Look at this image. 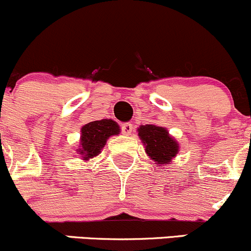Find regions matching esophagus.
Wrapping results in <instances>:
<instances>
[{
	"instance_id": "34e87169",
	"label": "esophagus",
	"mask_w": 251,
	"mask_h": 251,
	"mask_svg": "<svg viewBox=\"0 0 251 251\" xmlns=\"http://www.w3.org/2000/svg\"><path fill=\"white\" fill-rule=\"evenodd\" d=\"M121 129H122V133L125 134V135H129V134H131V131H133L134 126L130 122H126L121 126Z\"/></svg>"
}]
</instances>
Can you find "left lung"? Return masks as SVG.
I'll return each instance as SVG.
<instances>
[{
  "label": "left lung",
  "mask_w": 251,
  "mask_h": 251,
  "mask_svg": "<svg viewBox=\"0 0 251 251\" xmlns=\"http://www.w3.org/2000/svg\"><path fill=\"white\" fill-rule=\"evenodd\" d=\"M139 136L146 146V153L158 164H168L178 153V145L163 126H141Z\"/></svg>",
  "instance_id": "1"
}]
</instances>
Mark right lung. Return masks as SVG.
<instances>
[{"instance_id": "obj_1", "label": "right lung", "mask_w": 251, "mask_h": 251, "mask_svg": "<svg viewBox=\"0 0 251 251\" xmlns=\"http://www.w3.org/2000/svg\"><path fill=\"white\" fill-rule=\"evenodd\" d=\"M120 133V126L112 120H100L87 123L81 129V148L80 154L85 160L96 157L106 144V140L111 135Z\"/></svg>"}]
</instances>
